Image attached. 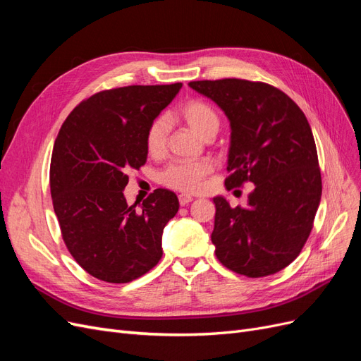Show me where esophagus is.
I'll list each match as a JSON object with an SVG mask.
<instances>
[{
    "label": "esophagus",
    "mask_w": 361,
    "mask_h": 361,
    "mask_svg": "<svg viewBox=\"0 0 361 361\" xmlns=\"http://www.w3.org/2000/svg\"><path fill=\"white\" fill-rule=\"evenodd\" d=\"M190 202H192L191 195H188V194H180V195H179V203H180V206H187Z\"/></svg>",
    "instance_id": "1"
}]
</instances>
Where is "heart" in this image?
<instances>
[{
  "instance_id": "heart-1",
  "label": "heart",
  "mask_w": 361,
  "mask_h": 361,
  "mask_svg": "<svg viewBox=\"0 0 361 361\" xmlns=\"http://www.w3.org/2000/svg\"><path fill=\"white\" fill-rule=\"evenodd\" d=\"M179 116L195 134L203 140H211L218 128H220V117L214 108L199 99L188 101L183 104ZM169 137V120L166 116H158L152 120L146 130V149L150 155L158 157L166 150ZM212 173L211 162L207 161H188V162H171L158 174V182L164 187L194 192L202 187L206 176Z\"/></svg>"
}]
</instances>
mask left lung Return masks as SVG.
I'll return each instance as SVG.
<instances>
[{
  "label": "left lung",
  "mask_w": 361,
  "mask_h": 361,
  "mask_svg": "<svg viewBox=\"0 0 361 361\" xmlns=\"http://www.w3.org/2000/svg\"><path fill=\"white\" fill-rule=\"evenodd\" d=\"M188 85L231 120L227 190L255 183L247 207L214 197L216 259L245 277L276 274L301 253L321 202L318 152L307 118L267 82L224 78Z\"/></svg>",
  "instance_id": "8db88e82"
}]
</instances>
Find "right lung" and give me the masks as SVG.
Wrapping results in <instances>:
<instances>
[{"label": "right lung", "instance_id": "right-lung-1", "mask_svg": "<svg viewBox=\"0 0 361 361\" xmlns=\"http://www.w3.org/2000/svg\"><path fill=\"white\" fill-rule=\"evenodd\" d=\"M182 82L128 85L94 93L64 120L54 145L49 183L54 212L72 257L90 276L129 283L162 257L161 238L179 200L158 188L128 206V171L147 159L146 130Z\"/></svg>", "mask_w": 361, "mask_h": 361}]
</instances>
